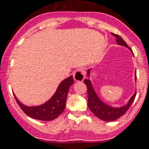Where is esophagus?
<instances>
[{
    "mask_svg": "<svg viewBox=\"0 0 149 149\" xmlns=\"http://www.w3.org/2000/svg\"><path fill=\"white\" fill-rule=\"evenodd\" d=\"M85 77V71L83 68H78L73 73V78L76 81H83Z\"/></svg>",
    "mask_w": 149,
    "mask_h": 149,
    "instance_id": "1",
    "label": "esophagus"
}]
</instances>
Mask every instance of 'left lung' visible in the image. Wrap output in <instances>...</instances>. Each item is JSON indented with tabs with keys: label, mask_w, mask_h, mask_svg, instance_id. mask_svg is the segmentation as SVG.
Wrapping results in <instances>:
<instances>
[{
	"label": "left lung",
	"mask_w": 149,
	"mask_h": 149,
	"mask_svg": "<svg viewBox=\"0 0 149 149\" xmlns=\"http://www.w3.org/2000/svg\"><path fill=\"white\" fill-rule=\"evenodd\" d=\"M116 39V42L118 45H121L123 46H125L130 49V47L127 45V43L125 42L121 37H120L117 34L112 33ZM89 73V70L88 71V75ZM84 83L87 86V92H88V106L91 110V112L93 113L94 115L97 116L98 118H100L102 120L104 121H112L115 120L116 119L121 117L122 116L125 114V112L128 111V109L130 108L132 102L134 101L136 94L132 97L130 100L128 101V103L125 105L124 107L119 108V109H115L112 107L107 105L105 104H104L101 100L97 97V94L95 93V91L93 90V88L92 86L90 81L88 79L84 80Z\"/></svg>",
	"instance_id": "left-lung-1"
}]
</instances>
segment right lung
Wrapping results in <instances>:
<instances>
[{
  "instance_id": "1",
  "label": "right lung",
  "mask_w": 149,
  "mask_h": 149,
  "mask_svg": "<svg viewBox=\"0 0 149 149\" xmlns=\"http://www.w3.org/2000/svg\"><path fill=\"white\" fill-rule=\"evenodd\" d=\"M72 84H73L72 76L66 78L60 84L57 90L52 96V98L45 104L40 106H25L22 104L15 96L14 97L18 105L26 115L30 116L31 118L37 119L44 121H49L57 118L65 110L68 89Z\"/></svg>"
}]
</instances>
